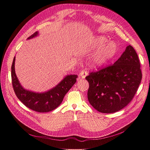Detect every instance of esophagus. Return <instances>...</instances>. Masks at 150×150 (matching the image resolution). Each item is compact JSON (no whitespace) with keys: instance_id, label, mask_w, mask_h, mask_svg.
<instances>
[{"instance_id":"1","label":"esophagus","mask_w":150,"mask_h":150,"mask_svg":"<svg viewBox=\"0 0 150 150\" xmlns=\"http://www.w3.org/2000/svg\"><path fill=\"white\" fill-rule=\"evenodd\" d=\"M87 75H88V72H87L86 71H84V70L82 71L79 74L80 77H81V79H85V77Z\"/></svg>"}]
</instances>
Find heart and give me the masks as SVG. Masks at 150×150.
<instances>
[{
  "label": "heart",
  "instance_id": "b5f03b06",
  "mask_svg": "<svg viewBox=\"0 0 150 150\" xmlns=\"http://www.w3.org/2000/svg\"><path fill=\"white\" fill-rule=\"evenodd\" d=\"M89 50L96 52L92 59L93 64L100 67L115 56L117 52V45L113 41H109L105 36H96L90 42Z\"/></svg>",
  "mask_w": 150,
  "mask_h": 150
}]
</instances>
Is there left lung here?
Wrapping results in <instances>:
<instances>
[{
  "instance_id": "1",
  "label": "left lung",
  "mask_w": 150,
  "mask_h": 150,
  "mask_svg": "<svg viewBox=\"0 0 150 150\" xmlns=\"http://www.w3.org/2000/svg\"><path fill=\"white\" fill-rule=\"evenodd\" d=\"M140 62L134 48L127 47L112 65L91 72L86 79L89 87L88 99L98 112L114 113L129 103L142 79Z\"/></svg>"
}]
</instances>
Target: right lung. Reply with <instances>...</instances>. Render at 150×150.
I'll use <instances>...</instances> for the list:
<instances>
[{
  "instance_id": "right-lung-1",
  "label": "right lung",
  "mask_w": 150,
  "mask_h": 150,
  "mask_svg": "<svg viewBox=\"0 0 150 150\" xmlns=\"http://www.w3.org/2000/svg\"><path fill=\"white\" fill-rule=\"evenodd\" d=\"M39 35V33H34L27 38L33 39ZM15 57L11 66V79L14 91L16 96L27 107L38 112H47L54 110L60 105L66 94L75 84L78 76L68 75L54 88L43 93H36L23 88L17 78L15 69Z\"/></svg>"
}]
</instances>
